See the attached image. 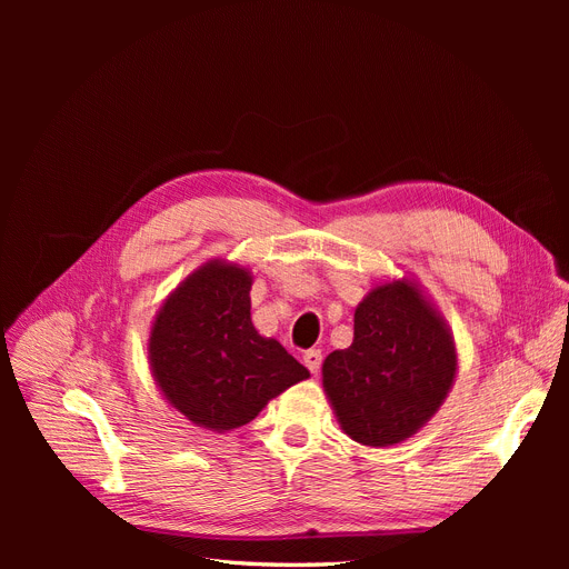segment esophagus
Wrapping results in <instances>:
<instances>
[{
  "instance_id": "esophagus-1",
  "label": "esophagus",
  "mask_w": 569,
  "mask_h": 569,
  "mask_svg": "<svg viewBox=\"0 0 569 569\" xmlns=\"http://www.w3.org/2000/svg\"><path fill=\"white\" fill-rule=\"evenodd\" d=\"M305 365L311 373H318L320 371V365H322V350L320 348H311L305 352Z\"/></svg>"
}]
</instances>
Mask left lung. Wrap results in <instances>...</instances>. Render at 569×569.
<instances>
[{
  "mask_svg": "<svg viewBox=\"0 0 569 569\" xmlns=\"http://www.w3.org/2000/svg\"><path fill=\"white\" fill-rule=\"evenodd\" d=\"M457 373L450 332L412 283L378 286L355 311V337L327 355L322 385L343 431L362 445L410 438Z\"/></svg>",
  "mask_w": 569,
  "mask_h": 569,
  "instance_id": "8db88e82",
  "label": "left lung"
}]
</instances>
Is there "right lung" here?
Returning <instances> with one entry per match:
<instances>
[{
	"instance_id": "1",
	"label": "right lung",
	"mask_w": 569,
	"mask_h": 569,
	"mask_svg": "<svg viewBox=\"0 0 569 569\" xmlns=\"http://www.w3.org/2000/svg\"><path fill=\"white\" fill-rule=\"evenodd\" d=\"M247 269L209 262L157 316L149 360L166 399L198 427L230 431L309 371L251 322Z\"/></svg>"
}]
</instances>
